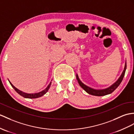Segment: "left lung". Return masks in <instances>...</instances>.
<instances>
[{
    "instance_id": "1",
    "label": "left lung",
    "mask_w": 134,
    "mask_h": 134,
    "mask_svg": "<svg viewBox=\"0 0 134 134\" xmlns=\"http://www.w3.org/2000/svg\"><path fill=\"white\" fill-rule=\"evenodd\" d=\"M126 67H127V65H126V62L125 68H124L123 72H122V74L120 75V76L119 77L118 80H117L115 83H113L111 86H110V87L106 88V89H100V90L94 89H93V88H91L89 86L85 85L83 84L82 82H81V80H80L79 77H78V76L77 74H76V78H77V80L78 81V83H79L80 86L82 87L84 90H85L87 93H89V94H91V95L95 96H106V95H107V94H111V93H113L114 91L119 86L120 83H121V82L123 80L124 76H125V71L126 70Z\"/></svg>"
}]
</instances>
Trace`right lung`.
<instances>
[{
    "instance_id": "obj_1",
    "label": "right lung",
    "mask_w": 134,
    "mask_h": 134,
    "mask_svg": "<svg viewBox=\"0 0 134 134\" xmlns=\"http://www.w3.org/2000/svg\"><path fill=\"white\" fill-rule=\"evenodd\" d=\"M9 83H10L11 85L12 86V87L14 88V89H15V90L16 91V92H17L19 94H20V96H21L22 97H23L24 98H30V99H34V98H39V97H41V96H44V94H45L47 93V92L48 91L50 87H51V83H52V82H50V83L48 85V86L45 88V89L44 90L41 91V92H39V93H32V94H28V93H24V92H21V91L19 90V89H18L17 88L15 87L13 85L9 82Z\"/></svg>"
}]
</instances>
